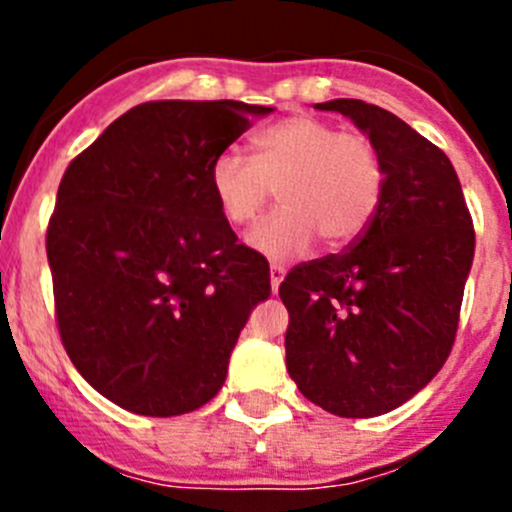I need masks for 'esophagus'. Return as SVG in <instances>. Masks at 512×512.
Segmentation results:
<instances>
[{
	"mask_svg": "<svg viewBox=\"0 0 512 512\" xmlns=\"http://www.w3.org/2000/svg\"><path fill=\"white\" fill-rule=\"evenodd\" d=\"M282 280H285V270H282L280 265H272L270 267V285H272V292L277 294V289H280Z\"/></svg>",
	"mask_w": 512,
	"mask_h": 512,
	"instance_id": "obj_1",
	"label": "esophagus"
}]
</instances>
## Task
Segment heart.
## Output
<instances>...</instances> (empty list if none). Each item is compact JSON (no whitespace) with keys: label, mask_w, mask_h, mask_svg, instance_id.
<instances>
[{"label":"heart","mask_w":512,"mask_h":512,"mask_svg":"<svg viewBox=\"0 0 512 512\" xmlns=\"http://www.w3.org/2000/svg\"><path fill=\"white\" fill-rule=\"evenodd\" d=\"M252 158L223 151L213 158L208 185L230 225H247L280 183L282 208L255 225L247 245L272 262L312 250L317 237L342 247L374 220L384 193V165L361 133H342L314 116H289L252 136Z\"/></svg>","instance_id":"heart-1"}]
</instances>
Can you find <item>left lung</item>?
Listing matches in <instances>:
<instances>
[{
	"label": "left lung",
	"instance_id": "1",
	"mask_svg": "<svg viewBox=\"0 0 512 512\" xmlns=\"http://www.w3.org/2000/svg\"><path fill=\"white\" fill-rule=\"evenodd\" d=\"M314 108L342 113L369 136L384 165V193L349 250L294 267L280 285L287 371L329 414L381 416L446 364L476 235L441 148L359 98Z\"/></svg>",
	"mask_w": 512,
	"mask_h": 512
}]
</instances>
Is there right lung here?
<instances>
[{"label":"right lung","mask_w":512,"mask_h":512,"mask_svg":"<svg viewBox=\"0 0 512 512\" xmlns=\"http://www.w3.org/2000/svg\"><path fill=\"white\" fill-rule=\"evenodd\" d=\"M275 108L153 101L71 160L46 230L56 322L79 374L138 416L208 404L270 265L237 245L208 185L215 156Z\"/></svg>","instance_id":"add662e5"}]
</instances>
